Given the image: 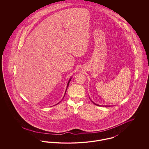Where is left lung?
<instances>
[{"label":"left lung","instance_id":"1","mask_svg":"<svg viewBox=\"0 0 149 149\" xmlns=\"http://www.w3.org/2000/svg\"><path fill=\"white\" fill-rule=\"evenodd\" d=\"M89 99H90V100H91V101H92V102L93 103H94V104H95V105H96V106H100V105H99V104H96V103H94V102H93L92 101V99H91V98H90V97H89ZM104 106H105V107H110V106H103V107Z\"/></svg>","mask_w":149,"mask_h":149}]
</instances>
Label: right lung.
Listing matches in <instances>:
<instances>
[{
	"instance_id": "obj_1",
	"label": "right lung",
	"mask_w": 149,
	"mask_h": 149,
	"mask_svg": "<svg viewBox=\"0 0 149 149\" xmlns=\"http://www.w3.org/2000/svg\"><path fill=\"white\" fill-rule=\"evenodd\" d=\"M71 78L72 77H70V79L69 80V81H68V84H67V86H66V91H65V94H64V97H63V98H64V97H65V94H66V91H67V89H68V86H69V83H70V80H71ZM60 102L59 103H58L57 104H58V103H60Z\"/></svg>"
}]
</instances>
